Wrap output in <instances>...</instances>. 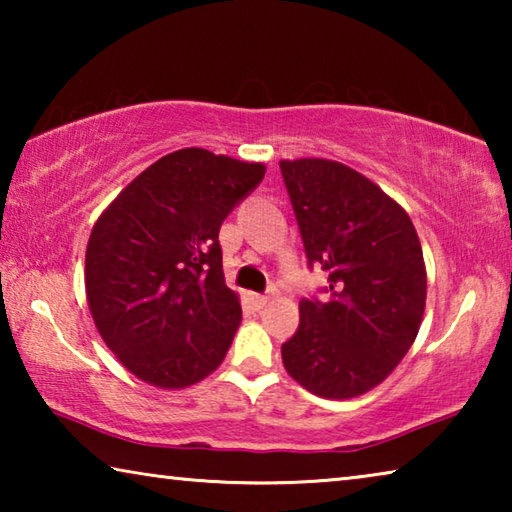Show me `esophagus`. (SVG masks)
<instances>
[{
  "label": "esophagus",
  "mask_w": 512,
  "mask_h": 512,
  "mask_svg": "<svg viewBox=\"0 0 512 512\" xmlns=\"http://www.w3.org/2000/svg\"><path fill=\"white\" fill-rule=\"evenodd\" d=\"M250 302H253L255 309H262L268 302V296H264V293H250Z\"/></svg>",
  "instance_id": "esophagus-1"
}]
</instances>
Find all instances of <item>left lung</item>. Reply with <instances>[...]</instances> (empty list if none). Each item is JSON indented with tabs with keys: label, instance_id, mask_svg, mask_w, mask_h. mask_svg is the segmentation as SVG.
<instances>
[{
	"label": "left lung",
	"instance_id": "obj_1",
	"mask_svg": "<svg viewBox=\"0 0 512 512\" xmlns=\"http://www.w3.org/2000/svg\"><path fill=\"white\" fill-rule=\"evenodd\" d=\"M280 171L307 266L327 273L325 300H300L284 368L314 395L348 400L391 375L418 336L427 300L420 239L391 196L341 162L282 160Z\"/></svg>",
	"mask_w": 512,
	"mask_h": 512
}]
</instances>
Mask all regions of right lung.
Instances as JSON below:
<instances>
[{
    "instance_id": "1",
    "label": "right lung",
    "mask_w": 512,
    "mask_h": 512,
    "mask_svg": "<svg viewBox=\"0 0 512 512\" xmlns=\"http://www.w3.org/2000/svg\"><path fill=\"white\" fill-rule=\"evenodd\" d=\"M264 164L180 149L142 171L92 228L85 291L101 339L135 377L185 388L223 361L241 323L219 230Z\"/></svg>"
}]
</instances>
